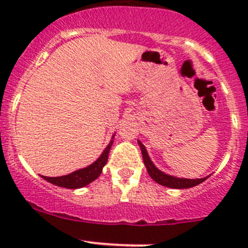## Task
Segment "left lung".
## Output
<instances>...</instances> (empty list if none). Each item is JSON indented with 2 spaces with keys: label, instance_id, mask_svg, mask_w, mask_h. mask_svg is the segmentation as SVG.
Here are the masks:
<instances>
[{
  "label": "left lung",
  "instance_id": "obj_1",
  "mask_svg": "<svg viewBox=\"0 0 248 248\" xmlns=\"http://www.w3.org/2000/svg\"><path fill=\"white\" fill-rule=\"evenodd\" d=\"M140 145V149H141V154H142V159H144V164L146 167L147 172H149L150 176L157 182V184L162 185V186H167L170 187V188H189V187H194L197 185L202 184V181L207 179V177H204V179H179V177L171 176V175H167L164 174L163 171L158 170L156 167L154 166V163L150 159L149 155H147L146 149H145L144 145L141 142L138 141Z\"/></svg>",
  "mask_w": 248,
  "mask_h": 248
}]
</instances>
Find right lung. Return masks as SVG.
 Wrapping results in <instances>:
<instances>
[{
	"label": "right lung",
	"mask_w": 248,
	"mask_h": 248,
	"mask_svg": "<svg viewBox=\"0 0 248 248\" xmlns=\"http://www.w3.org/2000/svg\"><path fill=\"white\" fill-rule=\"evenodd\" d=\"M111 145H112V141H110L108 146H107L106 150L103 151V154L101 155V157H99L94 163H92L91 166L86 167V168L79 169V170L72 172V174L64 175V176H59V177L42 176V177H43L44 180H46V181H49L50 184H54L60 187H64V188H81V187L91 184L92 181H94V180L101 175L102 169H103V167L106 166L107 161H108L110 147H111Z\"/></svg>",
	"instance_id": "add662e5"
}]
</instances>
